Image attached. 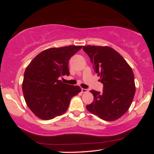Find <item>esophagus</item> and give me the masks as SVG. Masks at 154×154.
I'll use <instances>...</instances> for the list:
<instances>
[{
	"label": "esophagus",
	"instance_id": "34e87169",
	"mask_svg": "<svg viewBox=\"0 0 154 154\" xmlns=\"http://www.w3.org/2000/svg\"><path fill=\"white\" fill-rule=\"evenodd\" d=\"M88 90L87 89H84V88H82V93H86L88 92Z\"/></svg>",
	"mask_w": 154,
	"mask_h": 154
}]
</instances>
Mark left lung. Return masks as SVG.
Returning <instances> with one entry per match:
<instances>
[{"label":"left lung","instance_id":"left-lung-1","mask_svg":"<svg viewBox=\"0 0 154 154\" xmlns=\"http://www.w3.org/2000/svg\"><path fill=\"white\" fill-rule=\"evenodd\" d=\"M83 49L103 84V92L90 91L94 101L86 109L105 121L116 120L128 110L134 96L136 88L131 67L110 47L87 45Z\"/></svg>","mask_w":154,"mask_h":154}]
</instances>
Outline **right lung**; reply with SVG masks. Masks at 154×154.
I'll return each mask as SVG.
<instances>
[{"label": "right lung", "instance_id": "right-lung-1", "mask_svg": "<svg viewBox=\"0 0 154 154\" xmlns=\"http://www.w3.org/2000/svg\"><path fill=\"white\" fill-rule=\"evenodd\" d=\"M82 46L69 45L45 49L25 70L22 91L27 106L36 117L51 119L66 111L72 97L82 89L59 80L69 75V60Z\"/></svg>", "mask_w": 154, "mask_h": 154}]
</instances>
